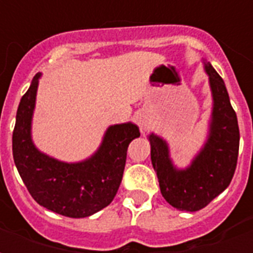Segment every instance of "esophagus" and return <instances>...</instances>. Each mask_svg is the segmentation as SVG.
I'll use <instances>...</instances> for the list:
<instances>
[{
    "mask_svg": "<svg viewBox=\"0 0 253 253\" xmlns=\"http://www.w3.org/2000/svg\"><path fill=\"white\" fill-rule=\"evenodd\" d=\"M139 126L142 130H145L148 127V119L146 118H139Z\"/></svg>",
    "mask_w": 253,
    "mask_h": 253,
    "instance_id": "esophagus-1",
    "label": "esophagus"
}]
</instances>
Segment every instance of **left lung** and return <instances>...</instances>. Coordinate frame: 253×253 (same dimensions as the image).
<instances>
[{"label": "left lung", "instance_id": "left-lung-1", "mask_svg": "<svg viewBox=\"0 0 253 253\" xmlns=\"http://www.w3.org/2000/svg\"><path fill=\"white\" fill-rule=\"evenodd\" d=\"M211 86L214 107L209 138L186 169H176L163 138L149 135L152 164L160 190L169 205L181 211H198L222 192L233 179L239 157L240 130L225 83L214 67L205 63Z\"/></svg>", "mask_w": 253, "mask_h": 253}]
</instances>
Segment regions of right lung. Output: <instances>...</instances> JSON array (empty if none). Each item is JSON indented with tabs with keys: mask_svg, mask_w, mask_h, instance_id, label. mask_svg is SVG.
<instances>
[{
	"mask_svg": "<svg viewBox=\"0 0 253 253\" xmlns=\"http://www.w3.org/2000/svg\"><path fill=\"white\" fill-rule=\"evenodd\" d=\"M38 73L20 100L12 150L16 168L41 206L70 218L89 217L110 205L121 186L127 148L139 130L132 123L108 127L99 150L83 163L67 164L41 153L31 139Z\"/></svg>",
	"mask_w": 253,
	"mask_h": 253,
	"instance_id": "obj_1",
	"label": "right lung"
}]
</instances>
